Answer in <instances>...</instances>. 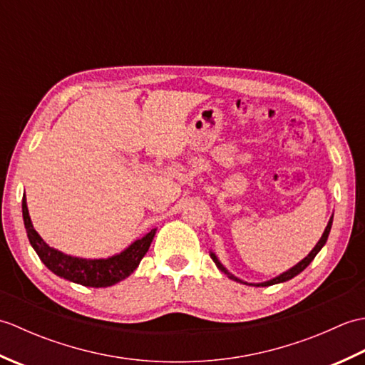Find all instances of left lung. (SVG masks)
Listing matches in <instances>:
<instances>
[{"instance_id":"1","label":"left lung","mask_w":365,"mask_h":365,"mask_svg":"<svg viewBox=\"0 0 365 365\" xmlns=\"http://www.w3.org/2000/svg\"><path fill=\"white\" fill-rule=\"evenodd\" d=\"M331 226H332V216L329 218V221H328V226H327V229H324V232H323V235H322V238L319 240V243H317L315 246H314V250L309 252L304 259H302L301 262H298L297 265L294 267H292L290 269H287V271H284L282 274H279V276H276V277H273V279H269V281H265V282H259V284H252V282H245V281H242V279H238L237 276H234L230 273V271H227L226 269V267L222 265V263L220 262V259L216 257V254L215 252H210V257L213 259V262H215V265L218 267L224 274H227L232 281H237V282H242V284H246V285H254V287H268V285H274V284H281V282H285V281H290L292 277H294V276H298L302 269H306L307 268V265L309 263H311L314 259H315V255L320 252V250L322 247L324 246V243H327V240H328V235H329V232H331Z\"/></svg>"}]
</instances>
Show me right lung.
Segmentation results:
<instances>
[{"label": "right lung", "mask_w": 365, "mask_h": 365, "mask_svg": "<svg viewBox=\"0 0 365 365\" xmlns=\"http://www.w3.org/2000/svg\"><path fill=\"white\" fill-rule=\"evenodd\" d=\"M21 212L29 243L43 265L56 276L84 287H110L128 277L149 251L155 232H157V229H152L149 234L131 243L127 250L108 259H83L61 252L43 242L31 222L26 197L21 200Z\"/></svg>", "instance_id": "1"}]
</instances>
